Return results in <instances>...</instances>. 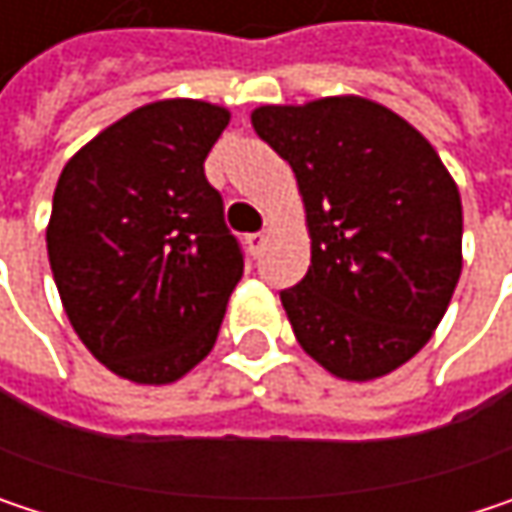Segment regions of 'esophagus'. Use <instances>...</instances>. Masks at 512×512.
I'll return each mask as SVG.
<instances>
[{
    "instance_id": "34e87169",
    "label": "esophagus",
    "mask_w": 512,
    "mask_h": 512,
    "mask_svg": "<svg viewBox=\"0 0 512 512\" xmlns=\"http://www.w3.org/2000/svg\"><path fill=\"white\" fill-rule=\"evenodd\" d=\"M246 246H249V252L257 257L263 252V246H266V234H249V237H246Z\"/></svg>"
}]
</instances>
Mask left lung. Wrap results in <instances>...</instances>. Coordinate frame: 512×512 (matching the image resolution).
Segmentation results:
<instances>
[{"instance_id":"left-lung-1","label":"left lung","mask_w":512,"mask_h":512,"mask_svg":"<svg viewBox=\"0 0 512 512\" xmlns=\"http://www.w3.org/2000/svg\"><path fill=\"white\" fill-rule=\"evenodd\" d=\"M252 127L290 162L305 204L311 266L281 290L299 347L347 382L397 370L433 338L460 281L451 171L409 121L358 94L257 106Z\"/></svg>"}]
</instances>
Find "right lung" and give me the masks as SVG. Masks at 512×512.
Masks as SVG:
<instances>
[{"label":"right lung","instance_id":"obj_1","mask_svg":"<svg viewBox=\"0 0 512 512\" xmlns=\"http://www.w3.org/2000/svg\"><path fill=\"white\" fill-rule=\"evenodd\" d=\"M231 112L156 100L82 145L61 168L47 255L64 314L115 376L168 385L216 344L243 252L204 159Z\"/></svg>","mask_w":512,"mask_h":512}]
</instances>
